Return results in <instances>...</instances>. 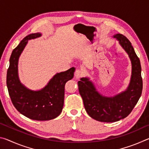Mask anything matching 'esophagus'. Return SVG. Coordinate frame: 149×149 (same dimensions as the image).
Returning a JSON list of instances; mask_svg holds the SVG:
<instances>
[{"mask_svg": "<svg viewBox=\"0 0 149 149\" xmlns=\"http://www.w3.org/2000/svg\"><path fill=\"white\" fill-rule=\"evenodd\" d=\"M84 75V71L83 70H77L75 72V77L77 78V79H79V78L82 77Z\"/></svg>", "mask_w": 149, "mask_h": 149, "instance_id": "1", "label": "esophagus"}]
</instances>
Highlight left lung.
I'll use <instances>...</instances> for the list:
<instances>
[{
	"label": "left lung",
	"mask_w": 149,
	"mask_h": 149,
	"mask_svg": "<svg viewBox=\"0 0 149 149\" xmlns=\"http://www.w3.org/2000/svg\"><path fill=\"white\" fill-rule=\"evenodd\" d=\"M114 37L119 41L132 61V79L127 90L115 97H107L100 95L87 78H81L77 83L87 114L102 122H114L127 117L137 103L143 89L140 60L132 43L122 34H116Z\"/></svg>",
	"instance_id": "obj_1"
}]
</instances>
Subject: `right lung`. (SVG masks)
<instances>
[{
	"instance_id": "1",
	"label": "right lung",
	"mask_w": 149,
	"mask_h": 149,
	"mask_svg": "<svg viewBox=\"0 0 149 149\" xmlns=\"http://www.w3.org/2000/svg\"><path fill=\"white\" fill-rule=\"evenodd\" d=\"M41 33L28 35L15 48L10 58L6 75V85L12 102L19 113L37 121L52 120L60 114L64 105V85L74 77L75 68L56 74L43 89L33 91L19 82L17 75L19 56L27 41L41 36Z\"/></svg>"
}]
</instances>
